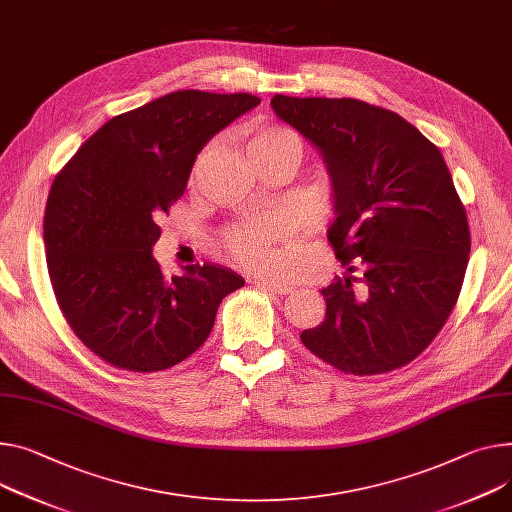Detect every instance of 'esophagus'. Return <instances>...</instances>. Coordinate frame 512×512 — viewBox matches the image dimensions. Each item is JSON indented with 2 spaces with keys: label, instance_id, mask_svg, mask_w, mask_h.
<instances>
[{
  "label": "esophagus",
  "instance_id": "34e87169",
  "mask_svg": "<svg viewBox=\"0 0 512 512\" xmlns=\"http://www.w3.org/2000/svg\"><path fill=\"white\" fill-rule=\"evenodd\" d=\"M258 289H264V291H274L279 295H289L293 291V287L289 283H279V281H268V279H258L256 281Z\"/></svg>",
  "mask_w": 512,
  "mask_h": 512
}]
</instances>
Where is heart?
Returning <instances> with one entry per match:
<instances>
[{"label":"heart","mask_w":512,"mask_h":512,"mask_svg":"<svg viewBox=\"0 0 512 512\" xmlns=\"http://www.w3.org/2000/svg\"><path fill=\"white\" fill-rule=\"evenodd\" d=\"M301 141L299 137L281 125H266L252 133L248 141V155L252 164L268 160V157H279V155H291L301 160ZM201 168V160L196 162L194 172ZM281 225L274 219L266 217H254L246 219L242 223L231 225L225 235L223 244L229 252V256L240 262L242 266L256 268V270H270L277 262V252H274L272 244L281 235Z\"/></svg>","instance_id":"obj_1"}]
</instances>
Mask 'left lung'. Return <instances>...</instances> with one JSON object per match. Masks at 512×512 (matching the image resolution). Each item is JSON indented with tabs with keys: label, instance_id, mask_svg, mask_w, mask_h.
<instances>
[{
	"label": "left lung",
	"instance_id": "obj_1",
	"mask_svg": "<svg viewBox=\"0 0 512 512\" xmlns=\"http://www.w3.org/2000/svg\"><path fill=\"white\" fill-rule=\"evenodd\" d=\"M270 106L324 157L336 213L328 242L350 272L322 289L326 318L301 342L350 375L404 367L445 326L469 260L443 153L400 114L355 98L277 94Z\"/></svg>",
	"mask_w": 512,
	"mask_h": 512
}]
</instances>
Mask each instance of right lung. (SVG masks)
<instances>
[{
	"instance_id": "right-lung-1",
	"label": "right lung",
	"mask_w": 512,
	"mask_h": 512,
	"mask_svg": "<svg viewBox=\"0 0 512 512\" xmlns=\"http://www.w3.org/2000/svg\"><path fill=\"white\" fill-rule=\"evenodd\" d=\"M258 104L252 94H166L104 123L55 176L43 223L51 285L73 334L112 367L182 363L209 338L221 299L244 287L217 264L166 279L151 248L196 155Z\"/></svg>"
}]
</instances>
